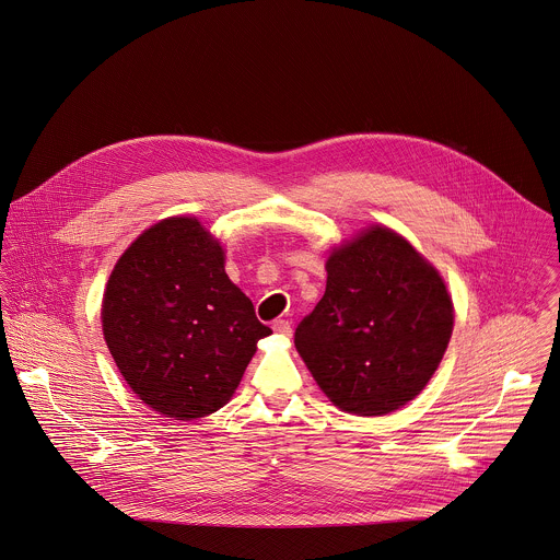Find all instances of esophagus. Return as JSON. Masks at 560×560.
Segmentation results:
<instances>
[{
  "label": "esophagus",
  "mask_w": 560,
  "mask_h": 560,
  "mask_svg": "<svg viewBox=\"0 0 560 560\" xmlns=\"http://www.w3.org/2000/svg\"><path fill=\"white\" fill-rule=\"evenodd\" d=\"M272 329H275L279 336H290V334H292V325H290L288 320H281V318L272 323Z\"/></svg>",
  "instance_id": "1"
}]
</instances>
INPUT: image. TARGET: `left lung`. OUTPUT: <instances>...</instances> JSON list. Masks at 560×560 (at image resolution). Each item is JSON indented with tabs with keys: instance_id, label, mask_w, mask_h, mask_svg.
<instances>
[{
	"instance_id": "1",
	"label": "left lung",
	"mask_w": 560,
	"mask_h": 560,
	"mask_svg": "<svg viewBox=\"0 0 560 560\" xmlns=\"http://www.w3.org/2000/svg\"><path fill=\"white\" fill-rule=\"evenodd\" d=\"M454 307L439 272L397 233L373 226L327 259V288L294 345L345 412L380 417L412 401L439 369Z\"/></svg>"
}]
</instances>
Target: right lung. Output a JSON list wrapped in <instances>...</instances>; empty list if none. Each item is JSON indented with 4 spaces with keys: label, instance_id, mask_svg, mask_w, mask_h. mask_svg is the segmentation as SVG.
<instances>
[{
    "label": "right lung",
    "instance_id": "1",
    "mask_svg": "<svg viewBox=\"0 0 560 560\" xmlns=\"http://www.w3.org/2000/svg\"><path fill=\"white\" fill-rule=\"evenodd\" d=\"M102 331L132 393L176 421L220 410L257 342L272 334L226 277L222 246L194 218L154 224L119 257Z\"/></svg>",
    "mask_w": 560,
    "mask_h": 560
}]
</instances>
